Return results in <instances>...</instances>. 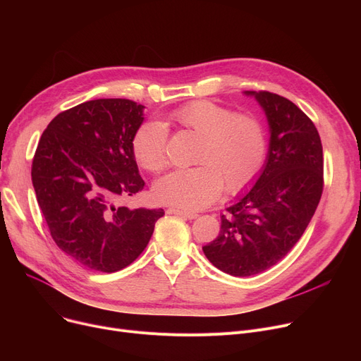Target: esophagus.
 <instances>
[{
  "mask_svg": "<svg viewBox=\"0 0 361 361\" xmlns=\"http://www.w3.org/2000/svg\"><path fill=\"white\" fill-rule=\"evenodd\" d=\"M166 212L171 214V215H177V216H181V218H185V219H195V218H197V214L187 212V211H183V209H177V207H169Z\"/></svg>",
  "mask_w": 361,
  "mask_h": 361,
  "instance_id": "34e87169",
  "label": "esophagus"
}]
</instances>
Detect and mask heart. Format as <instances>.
Returning a JSON list of instances; mask_svg holds the SVG:
<instances>
[{"mask_svg":"<svg viewBox=\"0 0 361 361\" xmlns=\"http://www.w3.org/2000/svg\"><path fill=\"white\" fill-rule=\"evenodd\" d=\"M171 118L199 137L195 164L159 178L154 185L158 202L197 211L225 190L238 193L260 174L268 155L267 131L259 118L209 101L178 108ZM133 154L142 168L159 173L168 164L166 128L159 121L142 124L133 136Z\"/></svg>","mask_w":361,"mask_h":361,"instance_id":"1","label":"heart"}]
</instances>
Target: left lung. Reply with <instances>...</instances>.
Listing matches in <instances>:
<instances>
[{
    "label": "left lung",
    "mask_w": 361,
    "mask_h": 361,
    "mask_svg": "<svg viewBox=\"0 0 361 361\" xmlns=\"http://www.w3.org/2000/svg\"><path fill=\"white\" fill-rule=\"evenodd\" d=\"M264 111L269 149L255 185L221 216V231L203 253L233 276L272 268L294 247L324 190V152L313 121L290 99L245 90Z\"/></svg>",
    "instance_id": "left-lung-1"
}]
</instances>
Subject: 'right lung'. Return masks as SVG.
<instances>
[{"label": "right lung", "mask_w": 361, "mask_h": 361, "mask_svg": "<svg viewBox=\"0 0 361 361\" xmlns=\"http://www.w3.org/2000/svg\"><path fill=\"white\" fill-rule=\"evenodd\" d=\"M145 106L94 99L60 112L37 143L32 183L55 244L83 267L117 272L145 250L164 209L117 202L143 190L133 136Z\"/></svg>", "instance_id": "right-lung-1"}]
</instances>
